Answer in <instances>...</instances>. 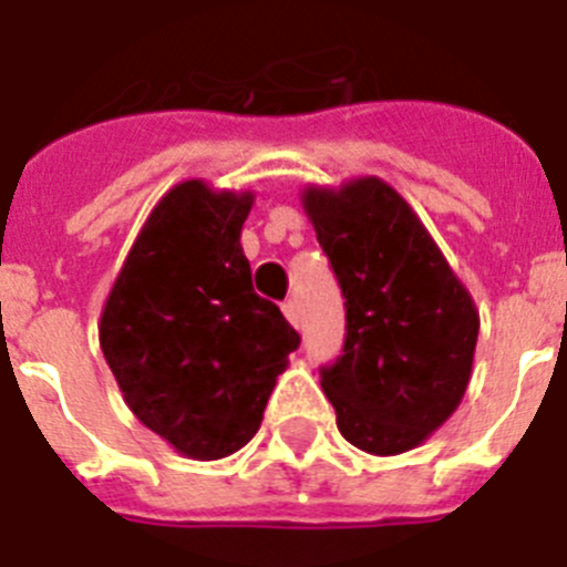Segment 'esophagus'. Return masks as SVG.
Returning <instances> with one entry per match:
<instances>
[{
    "label": "esophagus",
    "mask_w": 567,
    "mask_h": 567,
    "mask_svg": "<svg viewBox=\"0 0 567 567\" xmlns=\"http://www.w3.org/2000/svg\"><path fill=\"white\" fill-rule=\"evenodd\" d=\"M282 313H285V317H288V322H291V326L299 328V322H302V317H299L297 299H285V302H282Z\"/></svg>",
    "instance_id": "1"
}]
</instances>
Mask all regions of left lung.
<instances>
[{"mask_svg":"<svg viewBox=\"0 0 567 567\" xmlns=\"http://www.w3.org/2000/svg\"><path fill=\"white\" fill-rule=\"evenodd\" d=\"M302 210L346 297V346L322 369L342 437L369 455L421 446L458 409L473 374L478 308L392 184H308Z\"/></svg>","mask_w":567,"mask_h":567,"instance_id":"1","label":"left lung"}]
</instances>
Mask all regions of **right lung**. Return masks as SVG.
Here are the masks:
<instances>
[{"label":"right lung","mask_w":567,"mask_h":567,"mask_svg":"<svg viewBox=\"0 0 567 567\" xmlns=\"http://www.w3.org/2000/svg\"><path fill=\"white\" fill-rule=\"evenodd\" d=\"M256 195L187 178L152 207L100 311V349L137 421L218 461L259 432L299 334L241 250Z\"/></svg>","instance_id":"obj_1"}]
</instances>
